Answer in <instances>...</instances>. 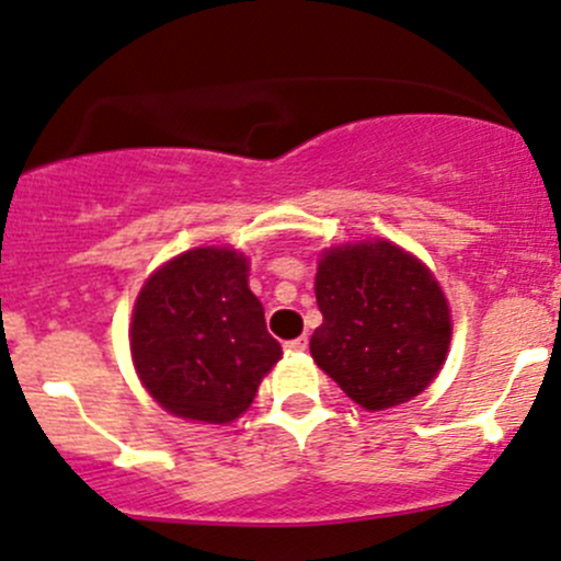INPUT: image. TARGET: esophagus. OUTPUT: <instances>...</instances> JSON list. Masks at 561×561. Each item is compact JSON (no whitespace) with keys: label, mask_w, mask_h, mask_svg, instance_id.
<instances>
[{"label":"esophagus","mask_w":561,"mask_h":561,"mask_svg":"<svg viewBox=\"0 0 561 561\" xmlns=\"http://www.w3.org/2000/svg\"><path fill=\"white\" fill-rule=\"evenodd\" d=\"M306 346H309V339H306V335H298V339L287 341L285 350L293 352V355H298V352H306Z\"/></svg>","instance_id":"esophagus-1"}]
</instances>
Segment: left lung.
Returning a JSON list of instances; mask_svg holds the SVG:
<instances>
[{
	"label": "left lung",
	"mask_w": 561,
	"mask_h": 561,
	"mask_svg": "<svg viewBox=\"0 0 561 561\" xmlns=\"http://www.w3.org/2000/svg\"><path fill=\"white\" fill-rule=\"evenodd\" d=\"M314 293L322 325L311 357L365 411L409 403L438 376L451 314L420 257L385 239L330 247Z\"/></svg>",
	"instance_id": "1"
}]
</instances>
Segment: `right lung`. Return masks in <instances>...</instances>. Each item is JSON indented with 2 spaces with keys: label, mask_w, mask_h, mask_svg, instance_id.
I'll list each match as a JSON object with an SVG mask.
<instances>
[{
  "label": "right lung",
  "mask_w": 561,
  "mask_h": 561,
  "mask_svg": "<svg viewBox=\"0 0 561 561\" xmlns=\"http://www.w3.org/2000/svg\"><path fill=\"white\" fill-rule=\"evenodd\" d=\"M250 263L198 247L163 263L134 304L131 357L141 385L180 420L228 424L255 400L282 346L247 285Z\"/></svg>",
  "instance_id": "1"
}]
</instances>
